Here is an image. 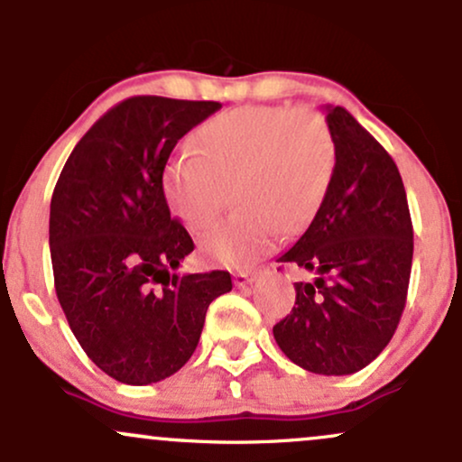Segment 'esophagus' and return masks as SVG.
Wrapping results in <instances>:
<instances>
[{"label": "esophagus", "instance_id": "1", "mask_svg": "<svg viewBox=\"0 0 462 462\" xmlns=\"http://www.w3.org/2000/svg\"><path fill=\"white\" fill-rule=\"evenodd\" d=\"M254 280H256V273H245V272H241V273L235 275V286H238V289H245V286L252 284Z\"/></svg>", "mask_w": 462, "mask_h": 462}]
</instances>
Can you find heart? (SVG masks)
<instances>
[{"mask_svg":"<svg viewBox=\"0 0 462 462\" xmlns=\"http://www.w3.org/2000/svg\"><path fill=\"white\" fill-rule=\"evenodd\" d=\"M332 167V136L319 115L243 106L206 121L199 147L173 153L162 193L189 230L204 232L227 208L232 189L241 208L201 241V254L215 264L247 269L272 252L280 232L300 230L310 219Z\"/></svg>","mask_w":462,"mask_h":462,"instance_id":"1","label":"heart"}]
</instances>
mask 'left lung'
Listing matches in <instances>:
<instances>
[{"instance_id": "obj_1", "label": "left lung", "mask_w": 462, "mask_h": 462, "mask_svg": "<svg viewBox=\"0 0 462 462\" xmlns=\"http://www.w3.org/2000/svg\"><path fill=\"white\" fill-rule=\"evenodd\" d=\"M334 169L315 219L278 263L315 275L273 326L301 369L347 375L389 346L406 306L412 221L389 152L341 106H326Z\"/></svg>"}]
</instances>
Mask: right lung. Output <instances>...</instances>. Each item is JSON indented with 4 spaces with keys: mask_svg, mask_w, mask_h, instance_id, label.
Here are the masks:
<instances>
[{
    "mask_svg": "<svg viewBox=\"0 0 462 462\" xmlns=\"http://www.w3.org/2000/svg\"><path fill=\"white\" fill-rule=\"evenodd\" d=\"M221 108L158 95L124 99L79 139L50 206L58 301L87 356L124 384L187 365L227 272L178 275L193 238L162 193L176 143Z\"/></svg>",
    "mask_w": 462,
    "mask_h": 462,
    "instance_id": "1",
    "label": "right lung"
}]
</instances>
